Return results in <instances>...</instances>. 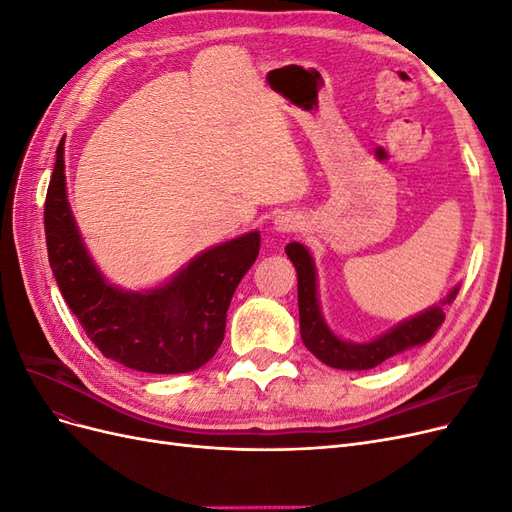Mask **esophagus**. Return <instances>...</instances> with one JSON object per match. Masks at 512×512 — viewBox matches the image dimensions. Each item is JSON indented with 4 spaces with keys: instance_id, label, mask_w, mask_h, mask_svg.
Wrapping results in <instances>:
<instances>
[{
    "instance_id": "esophagus-1",
    "label": "esophagus",
    "mask_w": 512,
    "mask_h": 512,
    "mask_svg": "<svg viewBox=\"0 0 512 512\" xmlns=\"http://www.w3.org/2000/svg\"><path fill=\"white\" fill-rule=\"evenodd\" d=\"M273 224H275V230H280V232H294L303 226V218L294 211H282V213H277Z\"/></svg>"
}]
</instances>
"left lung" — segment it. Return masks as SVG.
<instances>
[{
	"label": "left lung",
	"instance_id": "left-lung-1",
	"mask_svg": "<svg viewBox=\"0 0 512 512\" xmlns=\"http://www.w3.org/2000/svg\"><path fill=\"white\" fill-rule=\"evenodd\" d=\"M286 254L292 260L294 269H297L299 327H301L303 344L316 356V359L335 369H348V371L371 369L408 348L423 346L433 335H436L440 324L444 322L442 305L453 303L459 292V286H455L451 292H448V297L440 301V305H433L425 309V312L399 322L397 327L382 333L376 339H371V342L354 344V342H346L342 337H337L322 318L320 303H318L316 265L307 247L292 241L286 245Z\"/></svg>",
	"mask_w": 512,
	"mask_h": 512
}]
</instances>
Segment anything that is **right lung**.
<instances>
[{"mask_svg": "<svg viewBox=\"0 0 512 512\" xmlns=\"http://www.w3.org/2000/svg\"><path fill=\"white\" fill-rule=\"evenodd\" d=\"M64 138L46 192V250L57 286L98 350L147 374H185L218 352L226 312L254 265L260 232H247L198 254L164 286L121 290L104 280L76 228L66 196Z\"/></svg>", "mask_w": 512, "mask_h": 512, "instance_id": "right-lung-1", "label": "right lung"}]
</instances>
